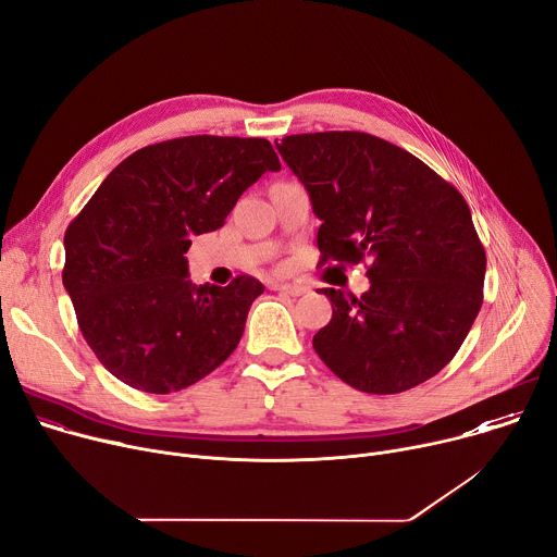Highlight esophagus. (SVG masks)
<instances>
[{
	"mask_svg": "<svg viewBox=\"0 0 557 557\" xmlns=\"http://www.w3.org/2000/svg\"><path fill=\"white\" fill-rule=\"evenodd\" d=\"M272 289L283 292V294H289V296H300V294H305V287H302V285H296V283H274Z\"/></svg>",
	"mask_w": 557,
	"mask_h": 557,
	"instance_id": "1",
	"label": "esophagus"
}]
</instances>
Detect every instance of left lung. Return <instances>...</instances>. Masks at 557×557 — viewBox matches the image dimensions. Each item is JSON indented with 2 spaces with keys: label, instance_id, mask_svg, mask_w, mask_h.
I'll return each mask as SVG.
<instances>
[{
  "label": "left lung",
  "instance_id": "obj_1",
  "mask_svg": "<svg viewBox=\"0 0 557 557\" xmlns=\"http://www.w3.org/2000/svg\"><path fill=\"white\" fill-rule=\"evenodd\" d=\"M281 157L310 193L319 268L367 265L362 296L334 287L314 349L364 394H400L456 356L482 305L486 255L465 197L411 152L367 133L289 135Z\"/></svg>",
  "mask_w": 557,
  "mask_h": 557
}]
</instances>
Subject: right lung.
I'll return each mask as SVG.
<instances>
[{
    "label": "right lung",
    "mask_w": 557,
    "mask_h": 557,
    "mask_svg": "<svg viewBox=\"0 0 557 557\" xmlns=\"http://www.w3.org/2000/svg\"><path fill=\"white\" fill-rule=\"evenodd\" d=\"M281 161L268 139L178 137L123 159L71 221L61 278L79 330L108 372L172 394L236 349L263 283L193 285L195 234L223 227L238 197Z\"/></svg>",
    "instance_id": "1"
}]
</instances>
